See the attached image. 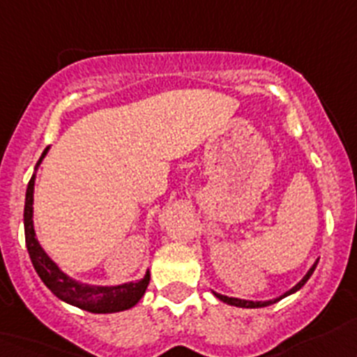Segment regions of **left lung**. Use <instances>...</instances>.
Here are the masks:
<instances>
[{"instance_id":"8db88e82","label":"left lung","mask_w":357,"mask_h":357,"mask_svg":"<svg viewBox=\"0 0 357 357\" xmlns=\"http://www.w3.org/2000/svg\"><path fill=\"white\" fill-rule=\"evenodd\" d=\"M317 264H319V260H317L315 264H313V266L310 267V271H308V273H306V276L303 278V280H301L299 283H297L296 287H292V289H290L289 292H285V294H283V296L276 297V299H271V301H246V299H237V297H228V296H221V294H218V292H214V296L218 297V299H221V301H223V303H227V305H231V306H238V308H264V306H269V305H273V303H278V301H280V299H283V297H287V296H290V294L297 292V290H299L301 287H305V283H306V281L310 280V276H312V274H313V271H315Z\"/></svg>"}]
</instances>
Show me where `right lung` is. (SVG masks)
<instances>
[{"instance_id": "obj_1", "label": "right lung", "mask_w": 357, "mask_h": 357, "mask_svg": "<svg viewBox=\"0 0 357 357\" xmlns=\"http://www.w3.org/2000/svg\"><path fill=\"white\" fill-rule=\"evenodd\" d=\"M47 149L42 152L40 159L37 162H42V159L47 153ZM33 189H35V175L29 178L28 189H26V202H24V235H26V248H28L29 258L33 264L35 271L44 281V285L51 290L58 299L65 301L68 305L77 306L81 310H86L91 313H114L123 312V310L132 308L138 305L145 294L146 287L150 281V273L146 271L145 276L139 281H130L123 285L116 287H97L79 283V281L68 278L60 267L47 257L42 246L38 244L37 235L33 228Z\"/></svg>"}]
</instances>
